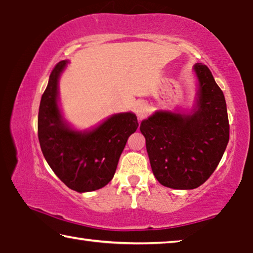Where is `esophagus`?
<instances>
[{
  "label": "esophagus",
  "instance_id": "esophagus-1",
  "mask_svg": "<svg viewBox=\"0 0 253 253\" xmlns=\"http://www.w3.org/2000/svg\"><path fill=\"white\" fill-rule=\"evenodd\" d=\"M149 113H151V108H149V106L147 104H145V102H139V104L137 105L136 114L138 119L146 118Z\"/></svg>",
  "mask_w": 253,
  "mask_h": 253
}]
</instances>
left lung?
I'll list each match as a JSON object with an SVG mask.
<instances>
[{"mask_svg":"<svg viewBox=\"0 0 253 253\" xmlns=\"http://www.w3.org/2000/svg\"><path fill=\"white\" fill-rule=\"evenodd\" d=\"M198 80L193 107L156 110L140 123L152 170L162 185L193 190L219 165L230 127L223 92L207 66L195 63Z\"/></svg>","mask_w":253,"mask_h":253,"instance_id":"8db88e82","label":"left lung"}]
</instances>
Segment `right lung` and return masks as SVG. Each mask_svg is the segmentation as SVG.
Returning a JSON list of instances; mask_svg holds the SVG:
<instances>
[{"label":"right lung","mask_w":253,"mask_h":253,"mask_svg":"<svg viewBox=\"0 0 253 253\" xmlns=\"http://www.w3.org/2000/svg\"><path fill=\"white\" fill-rule=\"evenodd\" d=\"M60 61L42 95L38 136L45 161L66 185L79 193L99 190L113 179L128 137L138 122L134 113L114 114L98 125L80 130L65 118L60 106L59 80L69 65Z\"/></svg>","instance_id":"1"}]
</instances>
